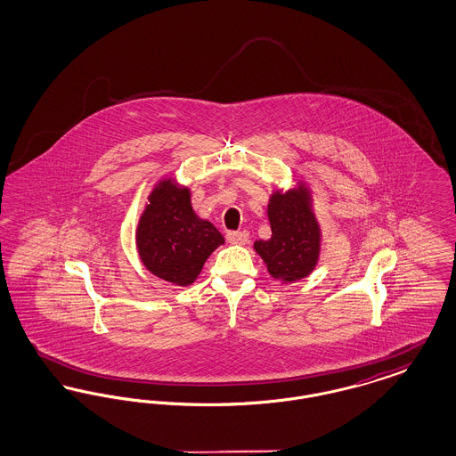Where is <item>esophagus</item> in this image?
<instances>
[{
    "label": "esophagus",
    "instance_id": "esophagus-1",
    "mask_svg": "<svg viewBox=\"0 0 456 456\" xmlns=\"http://www.w3.org/2000/svg\"><path fill=\"white\" fill-rule=\"evenodd\" d=\"M227 240H229L231 244L242 246V244H248V242H249V234H248L246 231H232V232L227 234Z\"/></svg>",
    "mask_w": 456,
    "mask_h": 456
}]
</instances>
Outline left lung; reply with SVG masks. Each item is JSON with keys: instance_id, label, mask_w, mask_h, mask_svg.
<instances>
[{"instance_id": "8db88e82", "label": "left lung", "mask_w": 456, "mask_h": 456, "mask_svg": "<svg viewBox=\"0 0 456 456\" xmlns=\"http://www.w3.org/2000/svg\"><path fill=\"white\" fill-rule=\"evenodd\" d=\"M266 214L272 238L258 239L253 248L266 265L272 279L299 282L309 277L322 255V225L314 214V198L304 181L272 191Z\"/></svg>"}]
</instances>
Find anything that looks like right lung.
<instances>
[{"label":"right lung","mask_w":456,"mask_h":456,"mask_svg":"<svg viewBox=\"0 0 456 456\" xmlns=\"http://www.w3.org/2000/svg\"><path fill=\"white\" fill-rule=\"evenodd\" d=\"M134 240L143 266L177 287L195 282L205 261L225 242L210 220L196 216L191 190L173 175L153 184Z\"/></svg>","instance_id":"obj_1"}]
</instances>
